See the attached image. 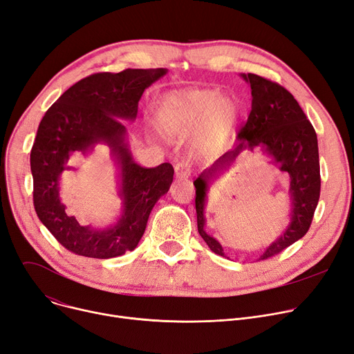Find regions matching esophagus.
<instances>
[{"instance_id":"34e87169","label":"esophagus","mask_w":354,"mask_h":354,"mask_svg":"<svg viewBox=\"0 0 354 354\" xmlns=\"http://www.w3.org/2000/svg\"><path fill=\"white\" fill-rule=\"evenodd\" d=\"M175 176L178 179H187L191 176V166L188 162H178L175 165Z\"/></svg>"}]
</instances>
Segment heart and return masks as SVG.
<instances>
[{
	"instance_id": "1",
	"label": "heart",
	"mask_w": 354,
	"mask_h": 354,
	"mask_svg": "<svg viewBox=\"0 0 354 354\" xmlns=\"http://www.w3.org/2000/svg\"><path fill=\"white\" fill-rule=\"evenodd\" d=\"M239 119V106L216 88H189L167 95L158 110V127L167 138H188L199 129L196 149L209 152L224 146Z\"/></svg>"
}]
</instances>
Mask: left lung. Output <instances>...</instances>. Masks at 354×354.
<instances>
[{
  "instance_id": "8db88e82",
  "label": "left lung",
  "mask_w": 354,
  "mask_h": 354,
  "mask_svg": "<svg viewBox=\"0 0 354 354\" xmlns=\"http://www.w3.org/2000/svg\"><path fill=\"white\" fill-rule=\"evenodd\" d=\"M239 76L251 86V113L238 133L234 151L216 159L194 182L198 232L212 252L225 257L219 241L205 231L208 192L212 183L231 169L239 153L259 149L270 158V163L290 178V224L258 257L266 259L303 238L310 228L322 183L317 135L288 90L252 73H241Z\"/></svg>"
}]
</instances>
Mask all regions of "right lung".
<instances>
[{
	"instance_id": "obj_1",
	"label": "right lung",
	"mask_w": 354,
	"mask_h": 354,
	"mask_svg": "<svg viewBox=\"0 0 354 354\" xmlns=\"http://www.w3.org/2000/svg\"><path fill=\"white\" fill-rule=\"evenodd\" d=\"M167 68H126L97 73L73 84L40 122L31 149L34 208L44 227L68 251L90 258H113L133 251L145 234L149 215L174 180L171 163L140 166L130 151L123 122H135L143 91L163 77ZM96 144H107L117 169V192L122 199L116 223L96 229L68 216L59 196L68 160L76 153L89 156Z\"/></svg>"
}]
</instances>
